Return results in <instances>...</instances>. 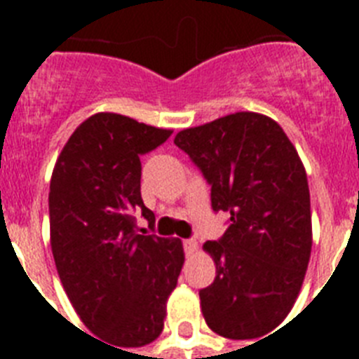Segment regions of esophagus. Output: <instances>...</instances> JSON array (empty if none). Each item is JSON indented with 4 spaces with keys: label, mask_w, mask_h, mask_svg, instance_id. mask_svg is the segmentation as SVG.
<instances>
[{
    "label": "esophagus",
    "mask_w": 359,
    "mask_h": 359,
    "mask_svg": "<svg viewBox=\"0 0 359 359\" xmlns=\"http://www.w3.org/2000/svg\"><path fill=\"white\" fill-rule=\"evenodd\" d=\"M184 251H186V255H194L197 251V242L194 238H188L184 240Z\"/></svg>",
    "instance_id": "34e87169"
}]
</instances>
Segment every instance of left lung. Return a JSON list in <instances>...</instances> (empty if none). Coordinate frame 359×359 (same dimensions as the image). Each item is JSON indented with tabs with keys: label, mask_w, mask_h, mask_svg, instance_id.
<instances>
[{
	"label": "left lung",
	"mask_w": 359,
	"mask_h": 359,
	"mask_svg": "<svg viewBox=\"0 0 359 359\" xmlns=\"http://www.w3.org/2000/svg\"><path fill=\"white\" fill-rule=\"evenodd\" d=\"M175 145L210 184L214 212L229 216L219 240L203 245L216 278L199 290L208 328L255 339L283 323L311 255L306 169L283 128L266 115L238 111L186 128Z\"/></svg>",
	"instance_id": "8db88e82"
}]
</instances>
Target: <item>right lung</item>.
<instances>
[{"label":"right lung","instance_id":"1","mask_svg":"<svg viewBox=\"0 0 359 359\" xmlns=\"http://www.w3.org/2000/svg\"><path fill=\"white\" fill-rule=\"evenodd\" d=\"M171 130L119 114H97L74 130L50 182V238L59 278L87 328L115 346L149 345L162 334L165 304L182 270L179 238L137 229L140 156Z\"/></svg>","mask_w":359,"mask_h":359}]
</instances>
